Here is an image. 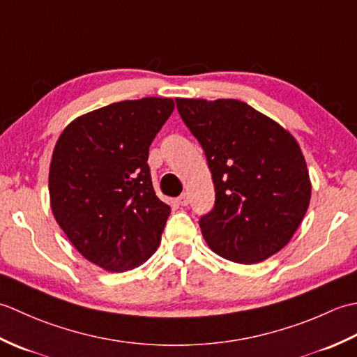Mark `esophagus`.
Wrapping results in <instances>:
<instances>
[{"label": "esophagus", "instance_id": "obj_1", "mask_svg": "<svg viewBox=\"0 0 357 357\" xmlns=\"http://www.w3.org/2000/svg\"><path fill=\"white\" fill-rule=\"evenodd\" d=\"M188 202H190V198H188V193H183L178 198V206H181V207L188 206Z\"/></svg>", "mask_w": 357, "mask_h": 357}]
</instances>
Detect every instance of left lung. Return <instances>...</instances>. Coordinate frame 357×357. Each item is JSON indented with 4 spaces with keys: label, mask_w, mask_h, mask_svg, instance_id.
Instances as JSON below:
<instances>
[{
    "label": "left lung",
    "mask_w": 357,
    "mask_h": 357,
    "mask_svg": "<svg viewBox=\"0 0 357 357\" xmlns=\"http://www.w3.org/2000/svg\"><path fill=\"white\" fill-rule=\"evenodd\" d=\"M176 107L213 178L215 207L199 219L208 247L238 264L282 250L312 198L305 158L291 133L238 100L176 98Z\"/></svg>",
    "instance_id": "obj_1"
}]
</instances>
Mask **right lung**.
<instances>
[{
  "label": "right lung",
  "instance_id": "right-lung-1",
  "mask_svg": "<svg viewBox=\"0 0 357 357\" xmlns=\"http://www.w3.org/2000/svg\"><path fill=\"white\" fill-rule=\"evenodd\" d=\"M174 109L172 98L121 101L67 126L53 149V216L98 267L123 273L156 252L170 207L158 198L149 147Z\"/></svg>",
  "mask_w": 357,
  "mask_h": 357
}]
</instances>
